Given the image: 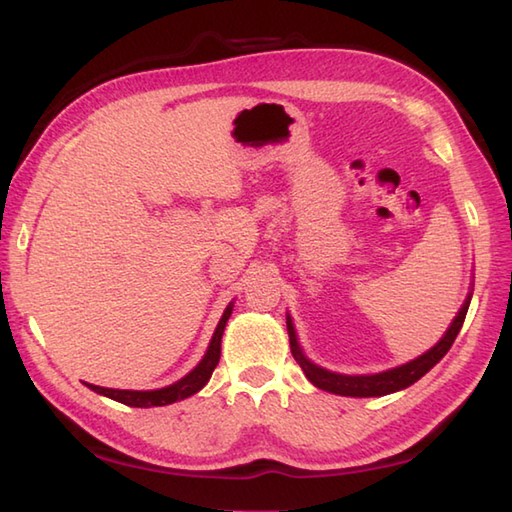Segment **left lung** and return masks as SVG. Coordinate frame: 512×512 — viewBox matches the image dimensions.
I'll return each mask as SVG.
<instances>
[{"instance_id":"left-lung-1","label":"left lung","mask_w":512,"mask_h":512,"mask_svg":"<svg viewBox=\"0 0 512 512\" xmlns=\"http://www.w3.org/2000/svg\"><path fill=\"white\" fill-rule=\"evenodd\" d=\"M473 286V284H471ZM471 297L473 292L466 295L462 308L455 314V319L451 321V325L447 328V332L442 334V339L427 350L424 354H420L413 361L391 367L387 372H378V374H339V372H330L317 363H312L310 358L303 352V347L299 345L297 339V330L295 323H292V317L288 314L286 317V325H288V336H290V352L295 356V361L301 365L303 374L310 380L314 387H319L323 391H330V394L336 396H350V398H376V396H387L394 394V391L407 389L409 385L416 383L429 369L442 361V356L451 350V345L455 341V336L460 334L462 323L466 319V312H469L471 306Z\"/></svg>"}]
</instances>
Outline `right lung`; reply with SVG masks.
<instances>
[{
  "mask_svg": "<svg viewBox=\"0 0 512 512\" xmlns=\"http://www.w3.org/2000/svg\"><path fill=\"white\" fill-rule=\"evenodd\" d=\"M231 312H233V301L228 303L220 323H217V328L211 336V343L206 347V352L202 356V361L195 365L187 376H182L180 380H176L173 385L167 387H160V389H147V391H138V389H110V387H99V385H92V383H85V387H90L92 391L101 396L112 398L116 402H123V405L129 407H165L171 405V402H178L189 398L193 394H198V391L209 383V378L213 374V369L220 363V354H222V334L226 328V321L231 319Z\"/></svg>",
  "mask_w": 512,
  "mask_h": 512,
  "instance_id": "add662e5",
  "label": "right lung"
}]
</instances>
